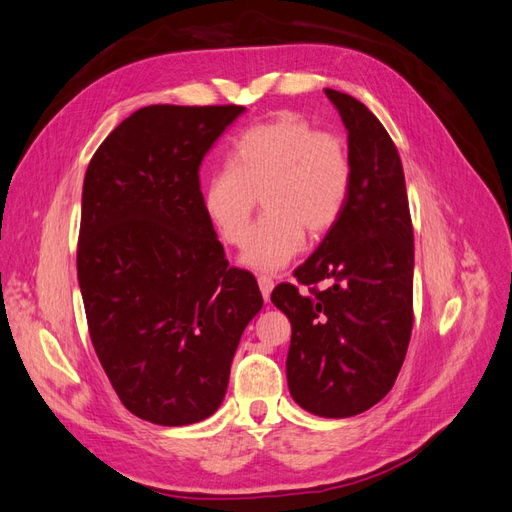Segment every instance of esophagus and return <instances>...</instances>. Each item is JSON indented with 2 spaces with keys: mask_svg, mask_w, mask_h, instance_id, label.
<instances>
[{
  "mask_svg": "<svg viewBox=\"0 0 512 512\" xmlns=\"http://www.w3.org/2000/svg\"><path fill=\"white\" fill-rule=\"evenodd\" d=\"M258 286H260V292H262V299L269 301L271 299V292H273V280L269 275H260L258 277Z\"/></svg>",
  "mask_w": 512,
  "mask_h": 512,
  "instance_id": "34e87169",
  "label": "esophagus"
}]
</instances>
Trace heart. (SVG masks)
Instances as JSON below:
<instances>
[{"label": "heart", "instance_id": "heart-1", "mask_svg": "<svg viewBox=\"0 0 512 512\" xmlns=\"http://www.w3.org/2000/svg\"><path fill=\"white\" fill-rule=\"evenodd\" d=\"M352 168L346 145L294 113L245 130L230 166L207 179L205 211L224 241L243 245L262 196L267 215L254 228L241 262L277 271L301 252L305 232H327L344 211Z\"/></svg>", "mask_w": 512, "mask_h": 512}]
</instances>
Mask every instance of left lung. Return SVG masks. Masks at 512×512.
I'll list each match as a JSON object with an SVG mask.
<instances>
[{"label": "left lung", "instance_id": "obj_1", "mask_svg": "<svg viewBox=\"0 0 512 512\" xmlns=\"http://www.w3.org/2000/svg\"><path fill=\"white\" fill-rule=\"evenodd\" d=\"M324 96L348 132L350 192L339 220L280 284L273 305L290 320L286 378L292 399L324 418H348L393 389L412 333L414 235L404 168L378 117L335 89Z\"/></svg>", "mask_w": 512, "mask_h": 512}]
</instances>
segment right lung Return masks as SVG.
Segmentation results:
<instances>
[{
	"label": "right lung",
	"mask_w": 512,
	"mask_h": 512,
	"mask_svg": "<svg viewBox=\"0 0 512 512\" xmlns=\"http://www.w3.org/2000/svg\"><path fill=\"white\" fill-rule=\"evenodd\" d=\"M243 106H145L106 136L83 181L76 269L91 344L121 404L183 427L222 406L241 335L260 312L230 269L198 170Z\"/></svg>",
	"instance_id": "right-lung-1"
}]
</instances>
